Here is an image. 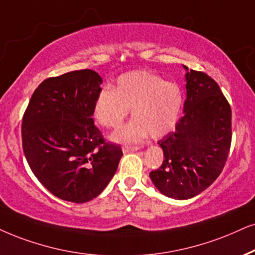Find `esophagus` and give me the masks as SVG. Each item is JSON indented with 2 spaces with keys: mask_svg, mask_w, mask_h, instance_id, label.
I'll return each mask as SVG.
<instances>
[{
  "mask_svg": "<svg viewBox=\"0 0 255 255\" xmlns=\"http://www.w3.org/2000/svg\"><path fill=\"white\" fill-rule=\"evenodd\" d=\"M140 148L137 146H124L122 147V150H124V153H128V151H135V150H138Z\"/></svg>",
  "mask_w": 255,
  "mask_h": 255,
  "instance_id": "34e87169",
  "label": "esophagus"
}]
</instances>
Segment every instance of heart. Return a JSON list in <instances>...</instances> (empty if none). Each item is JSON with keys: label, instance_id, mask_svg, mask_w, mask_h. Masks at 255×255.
Here are the masks:
<instances>
[{"label": "heart", "instance_id": "1", "mask_svg": "<svg viewBox=\"0 0 255 255\" xmlns=\"http://www.w3.org/2000/svg\"><path fill=\"white\" fill-rule=\"evenodd\" d=\"M179 86L147 70L122 74L114 89L104 88L94 104V117L106 128L120 127L129 114L134 119L113 135L120 142H138L150 134L165 136L175 127L182 107Z\"/></svg>", "mask_w": 255, "mask_h": 255}]
</instances>
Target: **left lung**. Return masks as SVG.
Returning a JSON list of instances; mask_svg holds the SVG:
<instances>
[{"mask_svg":"<svg viewBox=\"0 0 255 255\" xmlns=\"http://www.w3.org/2000/svg\"><path fill=\"white\" fill-rule=\"evenodd\" d=\"M185 68V115L159 141L165 159L149 173L162 194L179 200L198 195L217 180L232 142L231 105L220 87L206 73Z\"/></svg>","mask_w":255,"mask_h":255,"instance_id":"1","label":"left lung"}]
</instances>
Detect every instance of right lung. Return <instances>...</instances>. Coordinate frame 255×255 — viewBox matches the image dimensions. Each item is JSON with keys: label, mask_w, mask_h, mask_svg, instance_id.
I'll return each mask as SVG.
<instances>
[{"label": "right lung", "mask_w": 255, "mask_h": 255, "mask_svg": "<svg viewBox=\"0 0 255 255\" xmlns=\"http://www.w3.org/2000/svg\"><path fill=\"white\" fill-rule=\"evenodd\" d=\"M101 76L81 69L48 77L22 118V147L31 172L57 198L83 204L106 188L121 156L94 125Z\"/></svg>", "instance_id": "right-lung-1"}]
</instances>
